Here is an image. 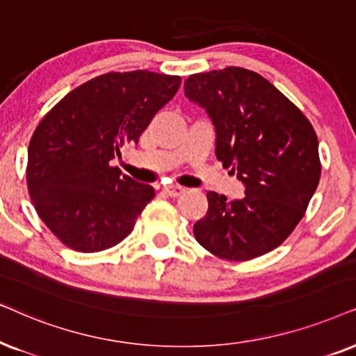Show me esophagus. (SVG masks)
I'll return each mask as SVG.
<instances>
[{
  "label": "esophagus",
  "instance_id": "34e87169",
  "mask_svg": "<svg viewBox=\"0 0 356 356\" xmlns=\"http://www.w3.org/2000/svg\"><path fill=\"white\" fill-rule=\"evenodd\" d=\"M163 192L165 193V195L175 198V197H181L182 193L186 192V188L181 187V186H165V187L163 188Z\"/></svg>",
  "mask_w": 356,
  "mask_h": 356
}]
</instances>
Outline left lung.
<instances>
[{
    "instance_id": "obj_1",
    "label": "left lung",
    "mask_w": 356,
    "mask_h": 356,
    "mask_svg": "<svg viewBox=\"0 0 356 356\" xmlns=\"http://www.w3.org/2000/svg\"><path fill=\"white\" fill-rule=\"evenodd\" d=\"M184 91L215 125L218 161L245 186L241 200L207 193L195 239L225 260L260 257L293 233L314 195L321 179L316 131L272 83L239 66L188 76Z\"/></svg>"
}]
</instances>
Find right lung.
<instances>
[{
	"label": "right lung",
	"mask_w": 356,
	"mask_h": 356,
	"mask_svg": "<svg viewBox=\"0 0 356 356\" xmlns=\"http://www.w3.org/2000/svg\"><path fill=\"white\" fill-rule=\"evenodd\" d=\"M181 76L106 73L66 94L42 118L27 154V188L40 220L78 252L111 249L134 231L154 188L111 165L138 143L175 96Z\"/></svg>",
	"instance_id": "obj_1"
}]
</instances>
